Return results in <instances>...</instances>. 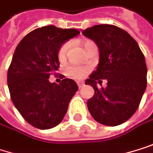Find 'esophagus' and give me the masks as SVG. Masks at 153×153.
<instances>
[{"label": "esophagus", "mask_w": 153, "mask_h": 153, "mask_svg": "<svg viewBox=\"0 0 153 153\" xmlns=\"http://www.w3.org/2000/svg\"><path fill=\"white\" fill-rule=\"evenodd\" d=\"M77 85H78L79 88H82V87L83 86V82H77Z\"/></svg>", "instance_id": "esophagus-1"}]
</instances>
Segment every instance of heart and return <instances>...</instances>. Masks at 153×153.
Here are the masks:
<instances>
[{
  "mask_svg": "<svg viewBox=\"0 0 153 153\" xmlns=\"http://www.w3.org/2000/svg\"><path fill=\"white\" fill-rule=\"evenodd\" d=\"M94 45H95V43L93 42H91V41H87V42H85L83 43V47H84V50L86 51V52L88 51L89 49H91ZM69 46H70L69 42H66L63 45H62V47L60 48L59 52H58V58H59V60L62 61V60H63L65 58L67 51L69 49ZM89 71H90V68L89 67L78 66V65H75V64L69 65L66 68V70H65L66 75L70 76V77H71L73 79H76V80L82 79Z\"/></svg>",
  "mask_w": 153,
  "mask_h": 153,
  "instance_id": "heart-1",
  "label": "heart"
}]
</instances>
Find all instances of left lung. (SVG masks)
Instances as JSON below:
<instances>
[{
    "mask_svg": "<svg viewBox=\"0 0 153 153\" xmlns=\"http://www.w3.org/2000/svg\"><path fill=\"white\" fill-rule=\"evenodd\" d=\"M99 48V64L85 81L94 89L87 102L93 119L106 126H117L129 120L138 109L147 86V66L137 42L121 28L100 24L82 30ZM107 79V87L97 83Z\"/></svg>",
    "mask_w": 153,
    "mask_h": 153,
    "instance_id": "1",
    "label": "left lung"
}]
</instances>
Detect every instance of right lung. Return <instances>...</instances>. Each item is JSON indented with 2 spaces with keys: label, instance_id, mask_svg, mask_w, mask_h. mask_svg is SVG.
<instances>
[{
  "label": "right lung",
  "instance_id": "obj_1",
  "mask_svg": "<svg viewBox=\"0 0 153 153\" xmlns=\"http://www.w3.org/2000/svg\"><path fill=\"white\" fill-rule=\"evenodd\" d=\"M79 33L76 29L48 25L30 31L15 49L7 73L10 99L23 119L35 128L48 130L61 123L78 91L71 79L65 78L57 84L50 82L49 78L59 69L62 45Z\"/></svg>",
  "mask_w": 153,
  "mask_h": 153
}]
</instances>
